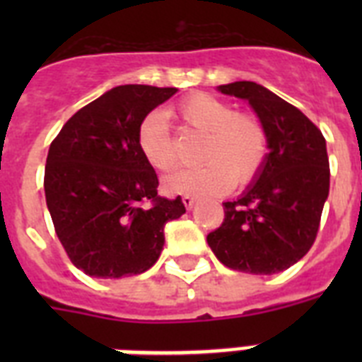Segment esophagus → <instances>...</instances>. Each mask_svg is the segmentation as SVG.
I'll return each instance as SVG.
<instances>
[{"label": "esophagus", "instance_id": "1", "mask_svg": "<svg viewBox=\"0 0 362 362\" xmlns=\"http://www.w3.org/2000/svg\"><path fill=\"white\" fill-rule=\"evenodd\" d=\"M182 203H184V206H186L187 210H192L193 204H195V197H193V195H184V197H182Z\"/></svg>", "mask_w": 362, "mask_h": 362}]
</instances>
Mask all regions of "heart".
Returning a JSON list of instances; mask_svg holds the SVG:
<instances>
[{
	"label": "heart",
	"mask_w": 362,
	"mask_h": 362,
	"mask_svg": "<svg viewBox=\"0 0 362 362\" xmlns=\"http://www.w3.org/2000/svg\"><path fill=\"white\" fill-rule=\"evenodd\" d=\"M182 124L204 133L199 158L204 165L169 176V193L227 192L233 182L246 186L257 178L269 156V133L257 116L235 112L233 105L210 93H192L178 103ZM136 146L142 158L158 170H173L180 161L176 139L165 115L148 112L136 127Z\"/></svg>",
	"instance_id": "b5f03b06"
}]
</instances>
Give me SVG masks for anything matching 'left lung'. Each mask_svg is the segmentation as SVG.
I'll use <instances>...</instances> for the list:
<instances>
[{
    "mask_svg": "<svg viewBox=\"0 0 362 362\" xmlns=\"http://www.w3.org/2000/svg\"><path fill=\"white\" fill-rule=\"evenodd\" d=\"M218 90L252 105L269 133V156L246 192L223 203L226 218L206 242L229 269L276 274L300 261L317 237L331 182L325 136L261 84L240 81Z\"/></svg>",
    "mask_w": 362,
    "mask_h": 362,
    "instance_id": "1",
    "label": "left lung"
}]
</instances>
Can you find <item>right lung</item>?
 <instances>
[{
	"label": "right lung",
	"instance_id": "add662e5",
	"mask_svg": "<svg viewBox=\"0 0 362 362\" xmlns=\"http://www.w3.org/2000/svg\"><path fill=\"white\" fill-rule=\"evenodd\" d=\"M176 88L125 84L65 122L48 148L45 195L71 263L93 278H124L153 267L163 227L186 209L158 195V175L136 146V127Z\"/></svg>",
	"mask_w": 362,
	"mask_h": 362
}]
</instances>
